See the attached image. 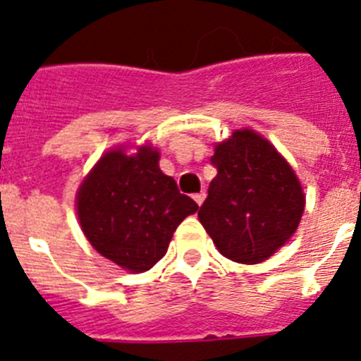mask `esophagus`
Returning <instances> with one entry per match:
<instances>
[{"label": "esophagus", "instance_id": "esophagus-1", "mask_svg": "<svg viewBox=\"0 0 361 361\" xmlns=\"http://www.w3.org/2000/svg\"><path fill=\"white\" fill-rule=\"evenodd\" d=\"M204 199H206V193H204V191H200V193H197V195H193V200H195L197 204H202L204 202Z\"/></svg>", "mask_w": 361, "mask_h": 361}]
</instances>
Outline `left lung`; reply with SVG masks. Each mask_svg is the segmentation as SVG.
<instances>
[{
	"mask_svg": "<svg viewBox=\"0 0 361 361\" xmlns=\"http://www.w3.org/2000/svg\"><path fill=\"white\" fill-rule=\"evenodd\" d=\"M216 177L199 220L220 255L260 264L296 231L305 195L289 162L260 133L235 130L215 146Z\"/></svg>",
	"mask_w": 361,
	"mask_h": 361,
	"instance_id": "1",
	"label": "left lung"
}]
</instances>
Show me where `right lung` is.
Returning a JSON list of instances; mask_svg holds the SVG:
<instances>
[{"mask_svg": "<svg viewBox=\"0 0 361 361\" xmlns=\"http://www.w3.org/2000/svg\"><path fill=\"white\" fill-rule=\"evenodd\" d=\"M78 216L94 250L123 269H152L168 251L177 226L199 209L159 168L149 145L128 155L106 152L78 190Z\"/></svg>", "mask_w": 361, "mask_h": 361, "instance_id": "1", "label": "right lung"}]
</instances>
